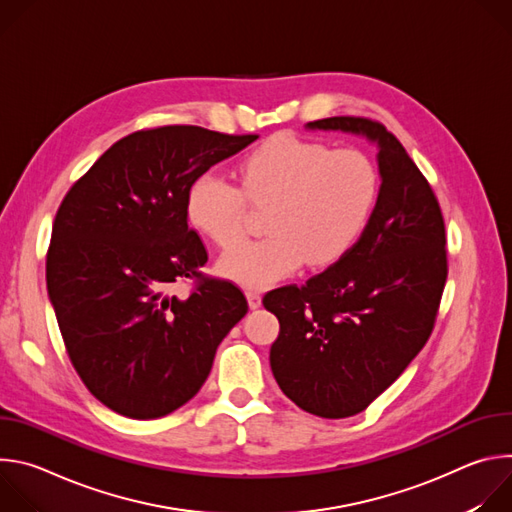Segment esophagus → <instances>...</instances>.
<instances>
[{
    "mask_svg": "<svg viewBox=\"0 0 512 512\" xmlns=\"http://www.w3.org/2000/svg\"><path fill=\"white\" fill-rule=\"evenodd\" d=\"M247 302H249V308L251 310H257L261 306V294L259 291H247Z\"/></svg>",
    "mask_w": 512,
    "mask_h": 512,
    "instance_id": "obj_1",
    "label": "esophagus"
}]
</instances>
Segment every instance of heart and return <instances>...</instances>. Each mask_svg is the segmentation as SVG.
<instances>
[{"label": "heart", "mask_w": 512, "mask_h": 512, "mask_svg": "<svg viewBox=\"0 0 512 512\" xmlns=\"http://www.w3.org/2000/svg\"><path fill=\"white\" fill-rule=\"evenodd\" d=\"M243 190L214 172L192 180L186 218L218 247L243 237L245 196L271 204L259 241H245L223 255L218 269L229 279L265 289L294 275L306 261L330 265L346 255L373 214L379 178L358 150H330L296 135H275L241 166Z\"/></svg>", "instance_id": "obj_1"}]
</instances>
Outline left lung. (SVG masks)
Listing matches in <instances>:
<instances>
[{
  "mask_svg": "<svg viewBox=\"0 0 512 512\" xmlns=\"http://www.w3.org/2000/svg\"><path fill=\"white\" fill-rule=\"evenodd\" d=\"M306 129L364 137L381 174L354 247L304 285L263 298L279 320L269 352L279 389L312 415L342 419L367 409L425 346L448 277L446 227L431 186L385 125L328 117Z\"/></svg>",
  "mask_w": 512,
  "mask_h": 512,
  "instance_id": "obj_1",
  "label": "left lung"
}]
</instances>
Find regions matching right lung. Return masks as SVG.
Listing matches in <instances>:
<instances>
[{
    "mask_svg": "<svg viewBox=\"0 0 512 512\" xmlns=\"http://www.w3.org/2000/svg\"><path fill=\"white\" fill-rule=\"evenodd\" d=\"M196 125L135 131L64 196L46 255V285L72 367L109 409L158 419L204 385L218 344L247 314L243 291L208 279L188 229L192 180L253 143ZM197 279L190 297L173 283Z\"/></svg>",
    "mask_w": 512,
    "mask_h": 512,
    "instance_id": "1",
    "label": "right lung"
}]
</instances>
